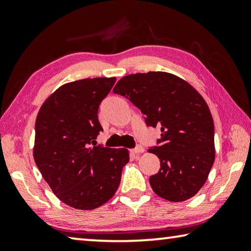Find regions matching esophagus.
Segmentation results:
<instances>
[{
  "instance_id": "obj_1",
  "label": "esophagus",
  "mask_w": 251,
  "mask_h": 251,
  "mask_svg": "<svg viewBox=\"0 0 251 251\" xmlns=\"http://www.w3.org/2000/svg\"><path fill=\"white\" fill-rule=\"evenodd\" d=\"M130 152H132L133 154H140V153H143L144 152V147H143L142 145H137L135 149L130 150Z\"/></svg>"
}]
</instances>
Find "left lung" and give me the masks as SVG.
Segmentation results:
<instances>
[{"label":"left lung","instance_id":"8db88e82","mask_svg":"<svg viewBox=\"0 0 251 251\" xmlns=\"http://www.w3.org/2000/svg\"><path fill=\"white\" fill-rule=\"evenodd\" d=\"M113 91L144 114L147 126L161 127V138L149 150L161 162L160 171L150 176L154 192L173 202L196 196L214 162L213 119L201 95L162 71L125 75Z\"/></svg>","mask_w":251,"mask_h":251}]
</instances>
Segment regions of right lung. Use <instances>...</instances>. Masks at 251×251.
I'll return each instance as SVG.
<instances>
[{
    "mask_svg": "<svg viewBox=\"0 0 251 251\" xmlns=\"http://www.w3.org/2000/svg\"><path fill=\"white\" fill-rule=\"evenodd\" d=\"M116 78H86L61 86L35 121L33 157L59 200L93 210L106 203L121 183L128 151L95 146L102 127L98 108Z\"/></svg>",
    "mask_w": 251,
    "mask_h": 251,
    "instance_id": "1",
    "label": "right lung"
}]
</instances>
